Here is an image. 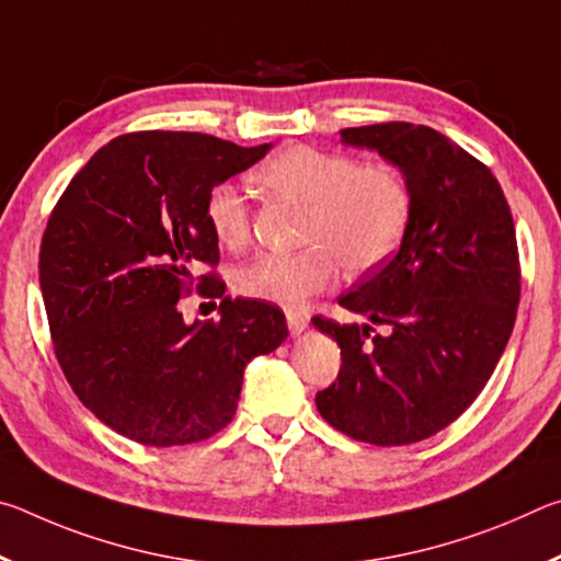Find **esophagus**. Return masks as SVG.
Here are the masks:
<instances>
[{
	"instance_id": "1",
	"label": "esophagus",
	"mask_w": 561,
	"mask_h": 561,
	"mask_svg": "<svg viewBox=\"0 0 561 561\" xmlns=\"http://www.w3.org/2000/svg\"><path fill=\"white\" fill-rule=\"evenodd\" d=\"M287 327H289L294 336L301 334V331L309 327V314H307V311H299V309H289L287 311Z\"/></svg>"
}]
</instances>
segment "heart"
<instances>
[{
	"label": "heart",
	"mask_w": 561,
	"mask_h": 561,
	"mask_svg": "<svg viewBox=\"0 0 561 561\" xmlns=\"http://www.w3.org/2000/svg\"><path fill=\"white\" fill-rule=\"evenodd\" d=\"M272 195L307 205L299 252L260 254L232 274L247 299L297 307L327 289L339 262L351 274L378 270L393 257L408 232L413 195L401 170L383 160L358 163L354 156L294 144L254 170ZM205 220L217 242L240 250L252 234V213L242 190L217 183L205 197Z\"/></svg>",
	"instance_id": "1"
}]
</instances>
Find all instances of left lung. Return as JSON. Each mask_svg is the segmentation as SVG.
<instances>
[{
	"mask_svg": "<svg viewBox=\"0 0 561 561\" xmlns=\"http://www.w3.org/2000/svg\"><path fill=\"white\" fill-rule=\"evenodd\" d=\"M341 140L401 170L413 215L393 260L339 297L371 324L311 319L341 346L317 408L348 438L391 448L450 425L495 371L519 304L515 222L490 168L438 130L391 121Z\"/></svg>",
	"mask_w": 561,
	"mask_h": 561,
	"instance_id": "1",
	"label": "left lung"
}]
</instances>
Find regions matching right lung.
<instances>
[{
    "mask_svg": "<svg viewBox=\"0 0 561 561\" xmlns=\"http://www.w3.org/2000/svg\"><path fill=\"white\" fill-rule=\"evenodd\" d=\"M272 146L183 130L113 138L73 175L42 237L39 284L54 354L89 411L126 438L170 448L232 421L244 366L287 339L279 307L225 297L210 187ZM195 286L221 319L187 328L176 299Z\"/></svg>",
    "mask_w": 561,
    "mask_h": 561,
    "instance_id": "1",
    "label": "right lung"
}]
</instances>
